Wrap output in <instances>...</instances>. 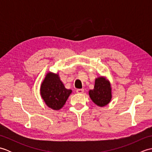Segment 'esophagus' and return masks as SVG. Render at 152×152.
Returning <instances> with one entry per match:
<instances>
[{
	"mask_svg": "<svg viewBox=\"0 0 152 152\" xmlns=\"http://www.w3.org/2000/svg\"><path fill=\"white\" fill-rule=\"evenodd\" d=\"M83 91H84L83 89H76V92L78 93H83Z\"/></svg>",
	"mask_w": 152,
	"mask_h": 152,
	"instance_id": "34e87169",
	"label": "esophagus"
}]
</instances>
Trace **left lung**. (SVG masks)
Here are the masks:
<instances>
[{
    "mask_svg": "<svg viewBox=\"0 0 152 152\" xmlns=\"http://www.w3.org/2000/svg\"><path fill=\"white\" fill-rule=\"evenodd\" d=\"M90 98L99 106L108 104L112 98L111 88L110 83L102 77L95 80L94 89L89 92Z\"/></svg>",
    "mask_w": 152,
    "mask_h": 152,
    "instance_id": "1",
    "label": "left lung"
}]
</instances>
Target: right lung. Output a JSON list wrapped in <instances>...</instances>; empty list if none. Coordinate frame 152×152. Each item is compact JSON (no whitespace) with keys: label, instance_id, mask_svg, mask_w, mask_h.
I'll return each mask as SVG.
<instances>
[{"label":"right lung","instance_id":"add662e5","mask_svg":"<svg viewBox=\"0 0 152 152\" xmlns=\"http://www.w3.org/2000/svg\"><path fill=\"white\" fill-rule=\"evenodd\" d=\"M72 90L67 89L61 81L58 74L50 72L42 83L40 93L48 106L59 110L65 104Z\"/></svg>","mask_w":152,"mask_h":152}]
</instances>
